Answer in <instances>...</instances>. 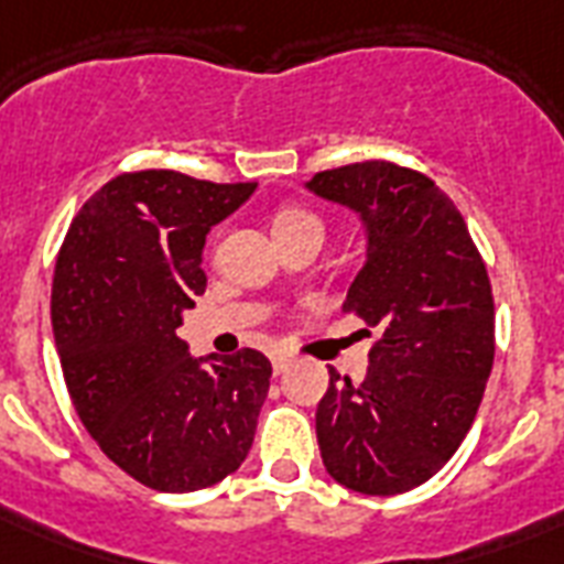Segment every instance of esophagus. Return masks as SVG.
I'll list each match as a JSON object with an SVG mask.
<instances>
[{"mask_svg":"<svg viewBox=\"0 0 564 564\" xmlns=\"http://www.w3.org/2000/svg\"><path fill=\"white\" fill-rule=\"evenodd\" d=\"M290 362H292L290 354H274V357H272V369H274V375H283V371L290 369Z\"/></svg>","mask_w":564,"mask_h":564,"instance_id":"esophagus-1","label":"esophagus"}]
</instances>
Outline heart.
Returning a JSON list of instances; mask_svg holds the SVG:
<instances>
[{"instance_id": "heart-1", "label": "heart", "mask_w": 564, "mask_h": 564, "mask_svg": "<svg viewBox=\"0 0 564 564\" xmlns=\"http://www.w3.org/2000/svg\"><path fill=\"white\" fill-rule=\"evenodd\" d=\"M295 228H322V221L307 210H283L274 219V230H295Z\"/></svg>"}]
</instances>
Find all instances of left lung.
Listing matches in <instances>:
<instances>
[{"label":"left lung","instance_id":"obj_1","mask_svg":"<svg viewBox=\"0 0 564 564\" xmlns=\"http://www.w3.org/2000/svg\"><path fill=\"white\" fill-rule=\"evenodd\" d=\"M304 187L360 216L366 260L343 313L377 334L362 383L330 369L316 410L322 463L345 489L401 495L456 454L480 410L495 362L486 263L454 202L421 172L366 161Z\"/></svg>","mask_w":564,"mask_h":564}]
</instances>
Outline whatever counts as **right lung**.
I'll list each match as a JSON object with an SVG mask.
<instances>
[{
    "label": "right lung",
    "instance_id": "1",
    "mask_svg": "<svg viewBox=\"0 0 564 564\" xmlns=\"http://www.w3.org/2000/svg\"><path fill=\"white\" fill-rule=\"evenodd\" d=\"M257 184L172 170L108 181L66 230L52 330L78 419L149 489L198 491L251 451L272 362L254 348L193 357L178 336L207 286L204 239Z\"/></svg>",
    "mask_w": 564,
    "mask_h": 564
}]
</instances>
